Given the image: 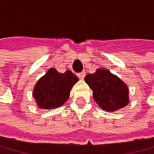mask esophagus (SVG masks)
Here are the masks:
<instances>
[{"label":"esophagus","mask_w":154,"mask_h":154,"mask_svg":"<svg viewBox=\"0 0 154 154\" xmlns=\"http://www.w3.org/2000/svg\"><path fill=\"white\" fill-rule=\"evenodd\" d=\"M85 75H85V72H79V73H78V76H79V78L81 79H84V78H85Z\"/></svg>","instance_id":"esophagus-1"}]
</instances>
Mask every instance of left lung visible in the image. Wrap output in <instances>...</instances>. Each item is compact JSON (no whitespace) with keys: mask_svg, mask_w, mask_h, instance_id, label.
Masks as SVG:
<instances>
[{"mask_svg":"<svg viewBox=\"0 0 154 154\" xmlns=\"http://www.w3.org/2000/svg\"><path fill=\"white\" fill-rule=\"evenodd\" d=\"M85 82L93 91L94 100L104 111H117L129 103L126 84L106 68H98L87 75Z\"/></svg>","mask_w":154,"mask_h":154,"instance_id":"left-lung-1","label":"left lung"}]
</instances>
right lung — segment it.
Masks as SVG:
<instances>
[{
	"label": "right lung",
	"mask_w": 154,
	"mask_h": 154,
	"mask_svg": "<svg viewBox=\"0 0 154 154\" xmlns=\"http://www.w3.org/2000/svg\"><path fill=\"white\" fill-rule=\"evenodd\" d=\"M78 81V76L70 70L60 73L55 68H49L34 87L33 97L37 106L41 109L60 107L69 98L70 90Z\"/></svg>",
	"instance_id": "1"
}]
</instances>
